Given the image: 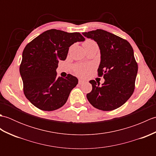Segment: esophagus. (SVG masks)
Listing matches in <instances>:
<instances>
[{
	"mask_svg": "<svg viewBox=\"0 0 156 156\" xmlns=\"http://www.w3.org/2000/svg\"><path fill=\"white\" fill-rule=\"evenodd\" d=\"M84 80H82V79H79V80H78V83L80 84H82V83H84Z\"/></svg>",
	"mask_w": 156,
	"mask_h": 156,
	"instance_id": "1",
	"label": "esophagus"
}]
</instances>
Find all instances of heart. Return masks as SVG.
Here are the masks:
<instances>
[{
  "label": "heart",
  "mask_w": 156,
  "mask_h": 156,
  "mask_svg": "<svg viewBox=\"0 0 156 156\" xmlns=\"http://www.w3.org/2000/svg\"><path fill=\"white\" fill-rule=\"evenodd\" d=\"M93 45H97L96 43L92 40V39H87L85 40L83 43V46L84 48L88 47V46ZM89 70V66H85V65H77L75 66L74 68V72L76 75L80 76H84L88 74Z\"/></svg>",
  "instance_id": "obj_1"
}]
</instances>
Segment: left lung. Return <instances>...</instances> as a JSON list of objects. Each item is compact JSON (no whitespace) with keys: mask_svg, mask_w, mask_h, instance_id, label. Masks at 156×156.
Here are the masks:
<instances>
[{"mask_svg":"<svg viewBox=\"0 0 156 156\" xmlns=\"http://www.w3.org/2000/svg\"><path fill=\"white\" fill-rule=\"evenodd\" d=\"M97 43L101 51L98 76L105 82L90 80L92 90L87 94L89 102L99 110L109 111L120 107L133 94L138 66L131 44L102 29L82 33Z\"/></svg>","mask_w":156,"mask_h":156,"instance_id":"obj_1","label":"left lung"}]
</instances>
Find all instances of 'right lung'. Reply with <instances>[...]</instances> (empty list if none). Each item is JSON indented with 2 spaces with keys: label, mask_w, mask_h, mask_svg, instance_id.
Instances as JSON below:
<instances>
[{
  "label": "right lung",
  "mask_w": 156,
  "mask_h": 156,
  "mask_svg": "<svg viewBox=\"0 0 156 156\" xmlns=\"http://www.w3.org/2000/svg\"><path fill=\"white\" fill-rule=\"evenodd\" d=\"M85 38L80 33L49 29L25 46L19 71L25 96L42 111L58 109L67 101L71 90L78 84L75 76L57 77L59 60H65L69 48Z\"/></svg>",
  "instance_id": "right-lung-1"
}]
</instances>
